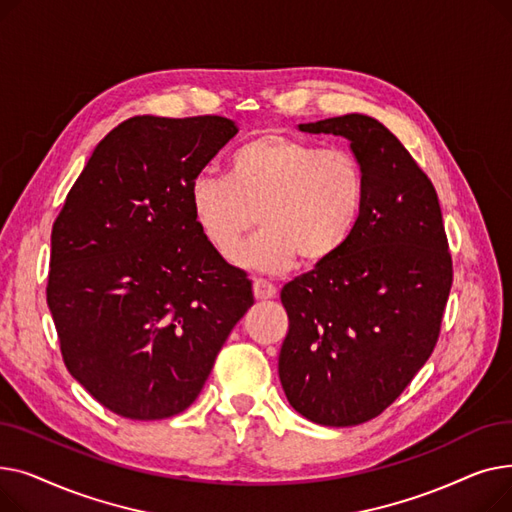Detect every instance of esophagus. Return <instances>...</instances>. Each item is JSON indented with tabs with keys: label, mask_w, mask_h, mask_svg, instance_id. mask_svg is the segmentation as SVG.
<instances>
[{
	"label": "esophagus",
	"mask_w": 512,
	"mask_h": 512,
	"mask_svg": "<svg viewBox=\"0 0 512 512\" xmlns=\"http://www.w3.org/2000/svg\"><path fill=\"white\" fill-rule=\"evenodd\" d=\"M253 294H255L257 301H267V299H274L276 297L278 288L272 282H267L263 278H257L253 282Z\"/></svg>",
	"instance_id": "1"
}]
</instances>
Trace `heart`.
Listing matches in <instances>:
<instances>
[{"label": "heart", "mask_w": 512, "mask_h": 512, "mask_svg": "<svg viewBox=\"0 0 512 512\" xmlns=\"http://www.w3.org/2000/svg\"><path fill=\"white\" fill-rule=\"evenodd\" d=\"M188 201L197 228L226 259L255 222L263 224L234 261L278 274L299 257L305 265L326 263L351 242L367 176L351 151L263 132L232 153L228 176L199 174Z\"/></svg>", "instance_id": "b5f03b06"}]
</instances>
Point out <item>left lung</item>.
I'll use <instances>...</instances> for the list:
<instances>
[{
    "label": "left lung",
    "instance_id": "left-lung-1",
    "mask_svg": "<svg viewBox=\"0 0 512 512\" xmlns=\"http://www.w3.org/2000/svg\"><path fill=\"white\" fill-rule=\"evenodd\" d=\"M351 141L367 203L351 242L288 282L278 373L292 409L328 427L378 417L425 365L440 336L452 259L436 188L375 118L299 124Z\"/></svg>",
    "mask_w": 512,
    "mask_h": 512
}]
</instances>
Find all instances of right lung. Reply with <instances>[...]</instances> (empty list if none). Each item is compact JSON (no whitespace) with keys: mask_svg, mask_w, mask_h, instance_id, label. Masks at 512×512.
Masks as SVG:
<instances>
[{"mask_svg":"<svg viewBox=\"0 0 512 512\" xmlns=\"http://www.w3.org/2000/svg\"><path fill=\"white\" fill-rule=\"evenodd\" d=\"M238 132L222 116H134L95 147L51 230L47 305L72 378L126 419L195 402L236 321L247 274L213 251L193 180Z\"/></svg>","mask_w":512,"mask_h":512,"instance_id":"right-lung-1","label":"right lung"}]
</instances>
